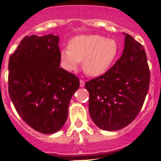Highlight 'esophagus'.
<instances>
[{
  "mask_svg": "<svg viewBox=\"0 0 161 161\" xmlns=\"http://www.w3.org/2000/svg\"><path fill=\"white\" fill-rule=\"evenodd\" d=\"M79 82H80V87H84V86H85V82H84L83 80H82V79H80Z\"/></svg>",
  "mask_w": 161,
  "mask_h": 161,
  "instance_id": "obj_1",
  "label": "esophagus"
}]
</instances>
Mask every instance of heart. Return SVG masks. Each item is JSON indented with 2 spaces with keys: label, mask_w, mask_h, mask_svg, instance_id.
<instances>
[{
  "label": "heart",
  "mask_w": 161,
  "mask_h": 161,
  "mask_svg": "<svg viewBox=\"0 0 161 161\" xmlns=\"http://www.w3.org/2000/svg\"><path fill=\"white\" fill-rule=\"evenodd\" d=\"M118 53L119 46L113 39L100 35H81L71 39L69 49L61 51V58L67 70H76L82 61L86 74L97 77L111 68Z\"/></svg>",
  "instance_id": "1"
}]
</instances>
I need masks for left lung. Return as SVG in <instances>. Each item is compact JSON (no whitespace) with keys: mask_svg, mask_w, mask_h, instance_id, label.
<instances>
[{"mask_svg":"<svg viewBox=\"0 0 161 161\" xmlns=\"http://www.w3.org/2000/svg\"><path fill=\"white\" fill-rule=\"evenodd\" d=\"M124 50L105 74L86 82L90 93L89 111L100 129L117 131L129 125L140 111L150 86L145 49L123 32Z\"/></svg>","mask_w":161,"mask_h":161,"instance_id":"1","label":"left lung"}]
</instances>
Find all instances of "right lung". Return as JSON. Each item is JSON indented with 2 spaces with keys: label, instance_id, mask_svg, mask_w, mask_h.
<instances>
[{
  "label": "right lung",
  "instance_id": "obj_1",
  "mask_svg": "<svg viewBox=\"0 0 161 161\" xmlns=\"http://www.w3.org/2000/svg\"><path fill=\"white\" fill-rule=\"evenodd\" d=\"M59 36H26L9 58L8 92L19 116L43 134L59 131L79 87L75 75L60 68Z\"/></svg>",
  "mask_w": 161,
  "mask_h": 161
}]
</instances>
